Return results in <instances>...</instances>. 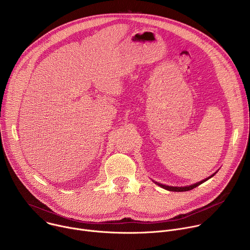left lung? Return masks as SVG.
<instances>
[{
	"instance_id": "obj_1",
	"label": "left lung",
	"mask_w": 250,
	"mask_h": 250,
	"mask_svg": "<svg viewBox=\"0 0 250 250\" xmlns=\"http://www.w3.org/2000/svg\"><path fill=\"white\" fill-rule=\"evenodd\" d=\"M216 173H217V172H216ZM216 173H213V174L210 175L209 177L206 178V179H204V180H202V181H200V182H198V183H196V184H193V185H190V186H185V187H173V186H166V185H163V184H160V183H157V182H155V183H156L158 186H160L161 188H163V189H165V190H168V191H172V192H185V191H190V190H192V189L198 187V186L201 185L202 183H204V182H206L207 180H208L209 178H211Z\"/></svg>"
}]
</instances>
